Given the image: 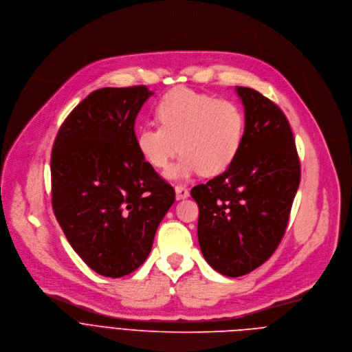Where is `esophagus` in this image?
<instances>
[{
	"mask_svg": "<svg viewBox=\"0 0 352 352\" xmlns=\"http://www.w3.org/2000/svg\"><path fill=\"white\" fill-rule=\"evenodd\" d=\"M175 197L177 200H184L189 197V190L185 186H175Z\"/></svg>",
	"mask_w": 352,
	"mask_h": 352,
	"instance_id": "34e87169",
	"label": "esophagus"
}]
</instances>
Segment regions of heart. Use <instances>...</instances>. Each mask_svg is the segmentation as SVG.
I'll return each mask as SVG.
<instances>
[{"mask_svg": "<svg viewBox=\"0 0 352 352\" xmlns=\"http://www.w3.org/2000/svg\"><path fill=\"white\" fill-rule=\"evenodd\" d=\"M155 116L159 126L140 129L135 145L157 170H166L179 151L182 156L167 173L170 179H186L196 173L215 177L239 153L245 114L235 102L181 87L157 102Z\"/></svg>", "mask_w": 352, "mask_h": 352, "instance_id": "obj_1", "label": "heart"}]
</instances>
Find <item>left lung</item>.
<instances>
[{
	"instance_id": "obj_1",
	"label": "left lung",
	"mask_w": 352,
	"mask_h": 352,
	"mask_svg": "<svg viewBox=\"0 0 352 352\" xmlns=\"http://www.w3.org/2000/svg\"><path fill=\"white\" fill-rule=\"evenodd\" d=\"M245 107L238 156L218 177L192 188L197 238L208 265L238 278L279 246L300 185V162L283 111L258 91L235 87Z\"/></svg>"
}]
</instances>
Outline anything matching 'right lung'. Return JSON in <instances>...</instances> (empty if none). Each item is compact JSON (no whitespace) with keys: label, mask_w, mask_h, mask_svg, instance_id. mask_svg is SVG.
<instances>
[{"label":"right lung","mask_w":352,"mask_h":352,"mask_svg":"<svg viewBox=\"0 0 352 352\" xmlns=\"http://www.w3.org/2000/svg\"><path fill=\"white\" fill-rule=\"evenodd\" d=\"M145 85L104 87L67 116L52 148V208L73 250L96 274L122 278L148 258L175 192L135 145Z\"/></svg>","instance_id":"obj_1"}]
</instances>
